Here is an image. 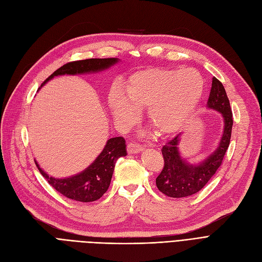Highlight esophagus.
Masks as SVG:
<instances>
[{
  "label": "esophagus",
  "mask_w": 262,
  "mask_h": 262,
  "mask_svg": "<svg viewBox=\"0 0 262 262\" xmlns=\"http://www.w3.org/2000/svg\"><path fill=\"white\" fill-rule=\"evenodd\" d=\"M142 146H140L139 143H135V142H129L127 144V152L129 154L132 153H138L140 151H142Z\"/></svg>",
  "instance_id": "obj_1"
}]
</instances>
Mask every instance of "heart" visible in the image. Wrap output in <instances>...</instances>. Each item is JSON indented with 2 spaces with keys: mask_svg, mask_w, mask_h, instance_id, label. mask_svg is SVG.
I'll use <instances>...</instances> for the list:
<instances>
[{
  "mask_svg": "<svg viewBox=\"0 0 262 262\" xmlns=\"http://www.w3.org/2000/svg\"><path fill=\"white\" fill-rule=\"evenodd\" d=\"M204 80L193 69H153L134 74L125 97L113 92L109 105L116 119L130 122L136 110L147 109L149 124L159 135L179 130L199 104Z\"/></svg>",
  "mask_w": 262,
  "mask_h": 262,
  "instance_id": "b5f03b06",
  "label": "heart"
}]
</instances>
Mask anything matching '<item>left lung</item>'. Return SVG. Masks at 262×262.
<instances>
[{"label":"left lung","instance_id":"obj_1","mask_svg":"<svg viewBox=\"0 0 262 262\" xmlns=\"http://www.w3.org/2000/svg\"><path fill=\"white\" fill-rule=\"evenodd\" d=\"M207 106L221 112L224 116V136L217 150L196 166L189 165L180 158L177 148L179 135L164 144L162 148L164 166L157 177L156 183L158 189L169 198H187L195 194L207 185L224 161L230 144L233 114L225 87L215 76L212 77Z\"/></svg>","mask_w":262,"mask_h":262}]
</instances>
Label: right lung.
<instances>
[{
	"mask_svg": "<svg viewBox=\"0 0 262 262\" xmlns=\"http://www.w3.org/2000/svg\"><path fill=\"white\" fill-rule=\"evenodd\" d=\"M116 61H118L116 58H91V59L67 62L48 76L42 85L56 75L100 71L114 64ZM126 154L127 152H126L125 139L123 137L111 138L106 142L99 157L89 168L79 175L64 179L50 177L38 167L36 162L35 164L42 176L57 192L68 199L87 203L98 200L104 194L110 186L116 160L125 157Z\"/></svg>",
	"mask_w": 262,
	"mask_h": 262,
	"instance_id": "1",
	"label": "right lung"
}]
</instances>
